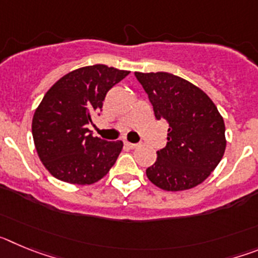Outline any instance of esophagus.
Here are the masks:
<instances>
[{
	"label": "esophagus",
	"mask_w": 258,
	"mask_h": 258,
	"mask_svg": "<svg viewBox=\"0 0 258 258\" xmlns=\"http://www.w3.org/2000/svg\"><path fill=\"white\" fill-rule=\"evenodd\" d=\"M125 146H126V147H129V149H137V147H138V145H137V143H131V142H125Z\"/></svg>",
	"instance_id": "1"
}]
</instances>
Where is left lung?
<instances>
[{
  "label": "left lung",
  "mask_w": 258,
  "mask_h": 258,
  "mask_svg": "<svg viewBox=\"0 0 258 258\" xmlns=\"http://www.w3.org/2000/svg\"><path fill=\"white\" fill-rule=\"evenodd\" d=\"M149 94L155 117L169 124L166 146L146 169L165 191H183L208 178L226 149L225 122L202 89L168 72H134Z\"/></svg>",
  "instance_id": "8db88e82"
}]
</instances>
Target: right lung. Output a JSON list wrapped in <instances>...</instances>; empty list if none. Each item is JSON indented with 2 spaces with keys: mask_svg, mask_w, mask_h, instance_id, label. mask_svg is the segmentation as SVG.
Instances as JSON below:
<instances>
[{
  "mask_svg": "<svg viewBox=\"0 0 258 258\" xmlns=\"http://www.w3.org/2000/svg\"><path fill=\"white\" fill-rule=\"evenodd\" d=\"M129 74L106 64L86 66L60 77L47 90L33 115L32 136L38 157L52 177L92 184L112 168L122 142L93 137L88 124L102 109L107 92Z\"/></svg>",
  "mask_w": 258,
  "mask_h": 258,
  "instance_id": "obj_1",
  "label": "right lung"
}]
</instances>
